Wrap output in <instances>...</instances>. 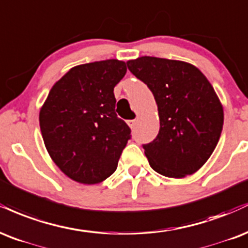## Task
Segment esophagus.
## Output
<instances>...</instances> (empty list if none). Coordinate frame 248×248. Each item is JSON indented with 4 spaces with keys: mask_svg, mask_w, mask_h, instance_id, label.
I'll return each instance as SVG.
<instances>
[{
    "mask_svg": "<svg viewBox=\"0 0 248 248\" xmlns=\"http://www.w3.org/2000/svg\"><path fill=\"white\" fill-rule=\"evenodd\" d=\"M137 121H138V119H130V121H127L126 123L129 124L130 127H135L136 124H137Z\"/></svg>",
    "mask_w": 248,
    "mask_h": 248,
    "instance_id": "1",
    "label": "esophagus"
}]
</instances>
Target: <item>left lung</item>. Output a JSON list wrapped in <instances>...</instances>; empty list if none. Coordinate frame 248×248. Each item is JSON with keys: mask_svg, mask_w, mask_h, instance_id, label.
Returning a JSON list of instances; mask_svg holds the SVG:
<instances>
[{"mask_svg": "<svg viewBox=\"0 0 248 248\" xmlns=\"http://www.w3.org/2000/svg\"><path fill=\"white\" fill-rule=\"evenodd\" d=\"M126 65L158 104L159 133L142 145L150 166L167 177L194 174L210 158L223 130V107L214 87L185 61L140 57Z\"/></svg>", "mask_w": 248, "mask_h": 248, "instance_id": "8db88e82", "label": "left lung"}]
</instances>
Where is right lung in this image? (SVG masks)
Returning <instances> with one entry per match:
<instances>
[{
  "mask_svg": "<svg viewBox=\"0 0 248 248\" xmlns=\"http://www.w3.org/2000/svg\"><path fill=\"white\" fill-rule=\"evenodd\" d=\"M124 61L75 66L54 83L39 112L40 131L54 164L69 179L96 185L116 170L131 129L115 112L113 88Z\"/></svg>",
  "mask_w": 248,
  "mask_h": 248,
  "instance_id": "add662e5",
  "label": "right lung"
}]
</instances>
